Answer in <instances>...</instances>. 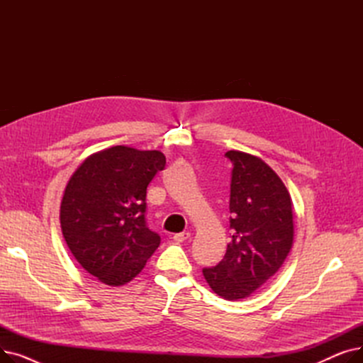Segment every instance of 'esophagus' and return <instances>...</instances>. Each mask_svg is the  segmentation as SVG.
Returning <instances> with one entry per match:
<instances>
[{
    "label": "esophagus",
    "mask_w": 363,
    "mask_h": 363,
    "mask_svg": "<svg viewBox=\"0 0 363 363\" xmlns=\"http://www.w3.org/2000/svg\"><path fill=\"white\" fill-rule=\"evenodd\" d=\"M191 238V234L189 233H179V234H175L174 235V240L177 241V242H182V241H186V240H189Z\"/></svg>",
    "instance_id": "34e87169"
}]
</instances>
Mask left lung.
<instances>
[{
    "mask_svg": "<svg viewBox=\"0 0 363 363\" xmlns=\"http://www.w3.org/2000/svg\"><path fill=\"white\" fill-rule=\"evenodd\" d=\"M231 241L223 259L203 275L225 300H240L274 277L294 240L293 201L287 186L262 159L231 150Z\"/></svg>",
    "mask_w": 363,
    "mask_h": 363,
    "instance_id": "left-lung-1",
    "label": "left lung"
}]
</instances>
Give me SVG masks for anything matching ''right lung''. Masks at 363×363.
Segmentation results:
<instances>
[{
    "label": "right lung",
    "instance_id": "obj_1",
    "mask_svg": "<svg viewBox=\"0 0 363 363\" xmlns=\"http://www.w3.org/2000/svg\"><path fill=\"white\" fill-rule=\"evenodd\" d=\"M166 157L126 145L94 152L70 177L60 225L82 268L111 287L135 278L160 244L145 222L147 186Z\"/></svg>",
    "mask_w": 363,
    "mask_h": 363
}]
</instances>
